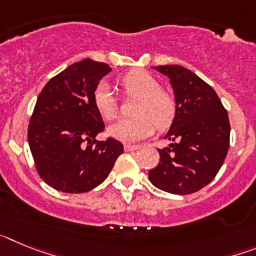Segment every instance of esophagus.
<instances>
[{
	"mask_svg": "<svg viewBox=\"0 0 256 256\" xmlns=\"http://www.w3.org/2000/svg\"><path fill=\"white\" fill-rule=\"evenodd\" d=\"M138 144H124V150L126 151H136L138 150Z\"/></svg>",
	"mask_w": 256,
	"mask_h": 256,
	"instance_id": "34e87169",
	"label": "esophagus"
}]
</instances>
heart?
<instances>
[{"mask_svg":"<svg viewBox=\"0 0 256 256\" xmlns=\"http://www.w3.org/2000/svg\"><path fill=\"white\" fill-rule=\"evenodd\" d=\"M120 84L128 96L137 97L132 114L134 118L112 124L108 133L124 142L148 138L155 130H165L176 116V101L169 92L160 88L159 80L144 70H132L122 76ZM94 108L104 120H114L118 104L108 83L102 82L92 94Z\"/></svg>","mask_w":256,"mask_h":256,"instance_id":"heart-1","label":"heart"}]
</instances>
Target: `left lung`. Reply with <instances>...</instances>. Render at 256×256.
Returning a JSON list of instances; mask_svg holds the SVG:
<instances>
[{
  "label": "left lung",
  "instance_id": "8db88e82",
  "mask_svg": "<svg viewBox=\"0 0 256 256\" xmlns=\"http://www.w3.org/2000/svg\"><path fill=\"white\" fill-rule=\"evenodd\" d=\"M176 98V116L158 148L160 162L148 172L154 186L174 195H188L209 184L224 162L230 148V119L216 92L191 70L160 65Z\"/></svg>",
  "mask_w": 256,
  "mask_h": 256
}]
</instances>
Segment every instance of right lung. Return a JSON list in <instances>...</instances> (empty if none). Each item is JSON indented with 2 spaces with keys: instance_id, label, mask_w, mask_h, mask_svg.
<instances>
[{
  "instance_id": "add662e5",
  "label": "right lung",
  "mask_w": 256,
  "mask_h": 256,
  "mask_svg": "<svg viewBox=\"0 0 256 256\" xmlns=\"http://www.w3.org/2000/svg\"><path fill=\"white\" fill-rule=\"evenodd\" d=\"M112 69L91 58L74 62L40 91L28 126V142L40 177L68 194L91 191L108 178L123 144L97 141L105 124L92 94Z\"/></svg>"
}]
</instances>
